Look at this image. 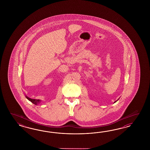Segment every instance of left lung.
Instances as JSON below:
<instances>
[{
    "mask_svg": "<svg viewBox=\"0 0 150 150\" xmlns=\"http://www.w3.org/2000/svg\"><path fill=\"white\" fill-rule=\"evenodd\" d=\"M118 100H119V99H118ZM117 101H115V102H114V103H115V102H117Z\"/></svg>",
    "mask_w": 150,
    "mask_h": 150,
    "instance_id": "obj_1",
    "label": "left lung"
}]
</instances>
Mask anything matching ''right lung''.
<instances>
[{"label":"right lung","instance_id":"obj_1","mask_svg":"<svg viewBox=\"0 0 150 150\" xmlns=\"http://www.w3.org/2000/svg\"><path fill=\"white\" fill-rule=\"evenodd\" d=\"M26 98H27V100H29L30 101H31L32 102V103L35 104V105H38L40 104V103L41 102V100H36V99H32V98H29L28 97H27V96L25 95Z\"/></svg>","mask_w":150,"mask_h":150}]
</instances>
